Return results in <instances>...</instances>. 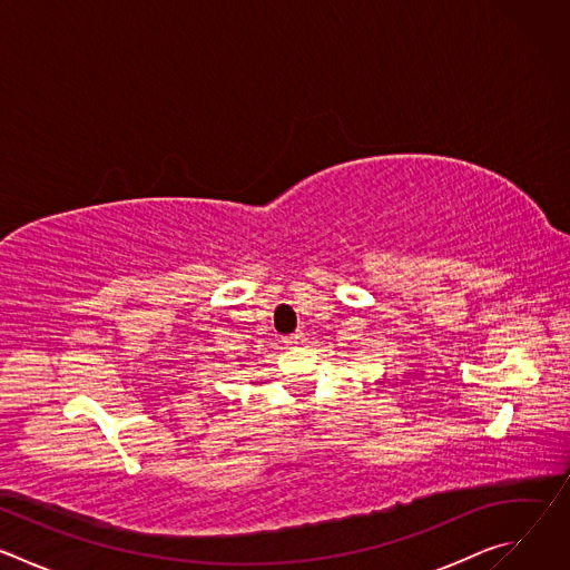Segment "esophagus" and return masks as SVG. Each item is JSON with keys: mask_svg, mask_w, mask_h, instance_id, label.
<instances>
[{"mask_svg": "<svg viewBox=\"0 0 570 570\" xmlns=\"http://www.w3.org/2000/svg\"><path fill=\"white\" fill-rule=\"evenodd\" d=\"M284 343H286V345H302V343H304V334H302V332L291 334V336L284 338Z\"/></svg>", "mask_w": 570, "mask_h": 570, "instance_id": "34e87169", "label": "esophagus"}]
</instances>
